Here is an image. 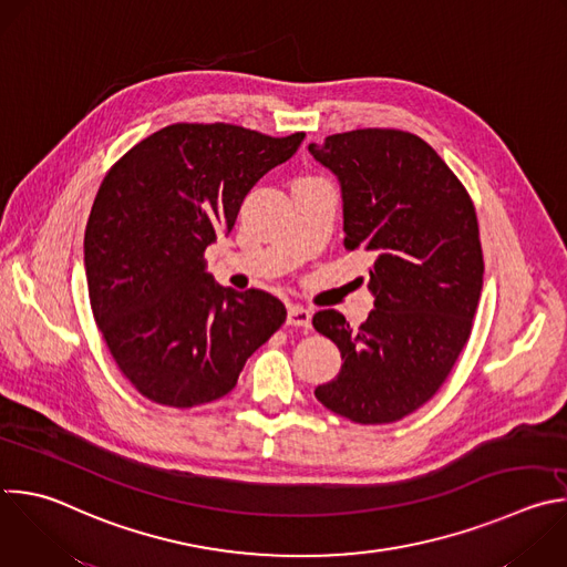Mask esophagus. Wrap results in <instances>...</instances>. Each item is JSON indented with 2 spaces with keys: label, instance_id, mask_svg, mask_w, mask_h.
Returning <instances> with one entry per match:
<instances>
[{
  "label": "esophagus",
  "instance_id": "34e87169",
  "mask_svg": "<svg viewBox=\"0 0 567 567\" xmlns=\"http://www.w3.org/2000/svg\"><path fill=\"white\" fill-rule=\"evenodd\" d=\"M287 324H291V327H309L311 324V311L300 307V305H289Z\"/></svg>",
  "mask_w": 567,
  "mask_h": 567
}]
</instances>
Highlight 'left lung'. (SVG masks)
<instances>
[{
    "instance_id": "1",
    "label": "left lung",
    "mask_w": 567,
    "mask_h": 567,
    "mask_svg": "<svg viewBox=\"0 0 567 567\" xmlns=\"http://www.w3.org/2000/svg\"><path fill=\"white\" fill-rule=\"evenodd\" d=\"M340 184L347 249L373 254V311L351 329L342 313L313 316L342 355L316 399L360 425L394 423L425 405L463 351L483 289L474 205L419 135L358 128L309 144Z\"/></svg>"
}]
</instances>
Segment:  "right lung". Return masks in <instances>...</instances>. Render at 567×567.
<instances>
[{
	"label": "right lung",
	"mask_w": 567,
	"mask_h": 567,
	"mask_svg": "<svg viewBox=\"0 0 567 567\" xmlns=\"http://www.w3.org/2000/svg\"><path fill=\"white\" fill-rule=\"evenodd\" d=\"M302 140L171 124L102 179L84 234L91 309L120 371L148 401L196 408L223 399L285 322L276 296L220 287L203 254Z\"/></svg>",
	"instance_id": "1"
}]
</instances>
